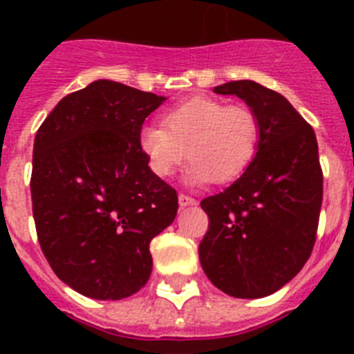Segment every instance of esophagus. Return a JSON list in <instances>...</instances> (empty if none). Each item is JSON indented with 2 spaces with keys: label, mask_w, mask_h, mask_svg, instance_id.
I'll return each instance as SVG.
<instances>
[{
  "label": "esophagus",
  "mask_w": 354,
  "mask_h": 354,
  "mask_svg": "<svg viewBox=\"0 0 354 354\" xmlns=\"http://www.w3.org/2000/svg\"><path fill=\"white\" fill-rule=\"evenodd\" d=\"M179 204H180V207H187V205H195L196 200L193 198V196L186 195V193H180V195H179Z\"/></svg>",
  "instance_id": "34e87169"
}]
</instances>
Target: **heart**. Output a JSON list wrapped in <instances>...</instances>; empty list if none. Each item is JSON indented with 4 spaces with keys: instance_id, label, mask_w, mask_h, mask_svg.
<instances>
[{
    "instance_id": "b5f03b06",
    "label": "heart",
    "mask_w": 354,
    "mask_h": 354,
    "mask_svg": "<svg viewBox=\"0 0 354 354\" xmlns=\"http://www.w3.org/2000/svg\"><path fill=\"white\" fill-rule=\"evenodd\" d=\"M262 126L248 104L192 97L165 111L161 124L140 131V147L154 175L167 179L189 159L192 183L227 184L245 174L257 156Z\"/></svg>"
}]
</instances>
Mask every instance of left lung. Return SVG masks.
Instances as JSON below:
<instances>
[{
    "mask_svg": "<svg viewBox=\"0 0 354 354\" xmlns=\"http://www.w3.org/2000/svg\"><path fill=\"white\" fill-rule=\"evenodd\" d=\"M214 92L255 109L262 134L245 174L200 202L209 216L200 264L228 296L264 298L292 280L314 250L323 204L317 140L286 97L255 81H230Z\"/></svg>",
    "mask_w": 354,
    "mask_h": 354,
    "instance_id": "1",
    "label": "left lung"
}]
</instances>
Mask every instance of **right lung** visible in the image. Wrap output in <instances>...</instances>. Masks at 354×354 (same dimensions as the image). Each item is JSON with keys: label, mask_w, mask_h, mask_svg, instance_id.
<instances>
[{"label": "right lung", "mask_w": 354, "mask_h": 354, "mask_svg": "<svg viewBox=\"0 0 354 354\" xmlns=\"http://www.w3.org/2000/svg\"><path fill=\"white\" fill-rule=\"evenodd\" d=\"M162 101L99 80L65 95L37 131L30 187L39 245L83 296L138 292L152 273L150 241L175 220L177 192L140 147L143 122Z\"/></svg>", "instance_id": "add662e5"}]
</instances>
